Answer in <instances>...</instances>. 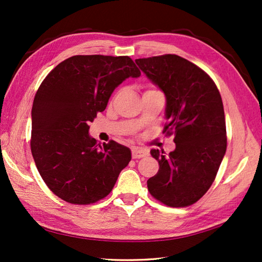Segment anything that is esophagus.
<instances>
[{"instance_id": "esophagus-1", "label": "esophagus", "mask_w": 262, "mask_h": 262, "mask_svg": "<svg viewBox=\"0 0 262 262\" xmlns=\"http://www.w3.org/2000/svg\"><path fill=\"white\" fill-rule=\"evenodd\" d=\"M148 154V152L146 151L145 148H138V147H134L132 149V157L133 159H141L146 157Z\"/></svg>"}]
</instances>
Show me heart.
I'll return each mask as SVG.
<instances>
[{
  "label": "heart",
  "mask_w": 262,
  "mask_h": 262,
  "mask_svg": "<svg viewBox=\"0 0 262 262\" xmlns=\"http://www.w3.org/2000/svg\"><path fill=\"white\" fill-rule=\"evenodd\" d=\"M147 91H152V90H147Z\"/></svg>",
  "instance_id": "obj_1"
}]
</instances>
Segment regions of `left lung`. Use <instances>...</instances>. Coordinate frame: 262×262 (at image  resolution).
<instances>
[{"label": "left lung", "mask_w": 262, "mask_h": 262, "mask_svg": "<svg viewBox=\"0 0 262 262\" xmlns=\"http://www.w3.org/2000/svg\"><path fill=\"white\" fill-rule=\"evenodd\" d=\"M165 94L163 134L173 135L176 149H151L159 171L147 180L152 196L170 207H187L214 182L226 152V125L221 94L211 77L174 54L135 60Z\"/></svg>", "instance_id": "8db88e82"}]
</instances>
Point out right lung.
I'll list each match as a JSON object with an SVG mask.
<instances>
[{
    "label": "right lung",
    "instance_id": "right-lung-1",
    "mask_svg": "<svg viewBox=\"0 0 262 262\" xmlns=\"http://www.w3.org/2000/svg\"><path fill=\"white\" fill-rule=\"evenodd\" d=\"M140 75L128 56L75 55L41 82L31 110V153L47 187L66 203L90 205L107 197L129 163V148L97 143L89 124L122 81Z\"/></svg>",
    "mask_w": 262,
    "mask_h": 262
}]
</instances>
